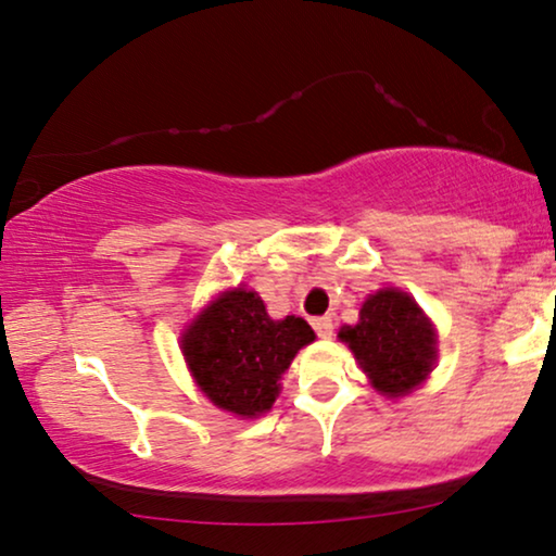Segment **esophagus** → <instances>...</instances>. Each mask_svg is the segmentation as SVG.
<instances>
[{"instance_id": "esophagus-1", "label": "esophagus", "mask_w": 556, "mask_h": 556, "mask_svg": "<svg viewBox=\"0 0 556 556\" xmlns=\"http://www.w3.org/2000/svg\"><path fill=\"white\" fill-rule=\"evenodd\" d=\"M314 331H316L321 339H329L331 333H333V318H331V316L314 318Z\"/></svg>"}]
</instances>
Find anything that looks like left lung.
Masks as SVG:
<instances>
[{"mask_svg": "<svg viewBox=\"0 0 556 556\" xmlns=\"http://www.w3.org/2000/svg\"><path fill=\"white\" fill-rule=\"evenodd\" d=\"M382 394L400 397L435 362V331L407 293L379 291L364 301L359 324L339 333Z\"/></svg>", "mask_w": 556, "mask_h": 556, "instance_id": "left-lung-1", "label": "left lung"}]
</instances>
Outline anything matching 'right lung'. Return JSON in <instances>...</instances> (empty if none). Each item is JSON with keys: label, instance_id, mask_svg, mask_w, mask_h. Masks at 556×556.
<instances>
[{"label": "right lung", "instance_id": "obj_1", "mask_svg": "<svg viewBox=\"0 0 556 556\" xmlns=\"http://www.w3.org/2000/svg\"><path fill=\"white\" fill-rule=\"evenodd\" d=\"M314 339L303 318L273 321L253 291L238 288L189 326L181 349L197 384L217 407L253 417L273 407L280 375Z\"/></svg>", "mask_w": 556, "mask_h": 556}]
</instances>
